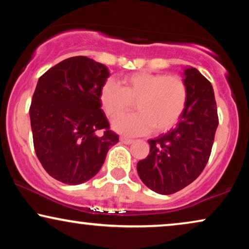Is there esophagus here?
<instances>
[{
	"label": "esophagus",
	"mask_w": 249,
	"mask_h": 249,
	"mask_svg": "<svg viewBox=\"0 0 249 249\" xmlns=\"http://www.w3.org/2000/svg\"><path fill=\"white\" fill-rule=\"evenodd\" d=\"M121 141H122L123 143H125V144H131V143H133V140L128 139V138H125V137H121Z\"/></svg>",
	"instance_id": "obj_1"
}]
</instances>
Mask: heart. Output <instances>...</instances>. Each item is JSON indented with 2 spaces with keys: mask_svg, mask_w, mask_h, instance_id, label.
Returning <instances> with one entry per match:
<instances>
[{
  "mask_svg": "<svg viewBox=\"0 0 249 249\" xmlns=\"http://www.w3.org/2000/svg\"><path fill=\"white\" fill-rule=\"evenodd\" d=\"M188 90L178 75L152 72H134L125 75L123 87L114 80L103 84L100 101L109 118H117L133 108L138 114L115 121L114 128L126 135L146 134L154 128L157 133L175 126L185 111Z\"/></svg>",
  "mask_w": 249,
  "mask_h": 249,
  "instance_id": "heart-1",
  "label": "heart"
}]
</instances>
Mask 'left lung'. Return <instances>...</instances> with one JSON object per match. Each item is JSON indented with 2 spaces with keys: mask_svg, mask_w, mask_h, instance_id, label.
<instances>
[{
  "mask_svg": "<svg viewBox=\"0 0 249 249\" xmlns=\"http://www.w3.org/2000/svg\"><path fill=\"white\" fill-rule=\"evenodd\" d=\"M188 99L177 126L148 141L150 150L138 162V175L148 188L169 195L193 182L208 162L218 126L212 84L195 68L184 70Z\"/></svg>",
  "mask_w": 249,
  "mask_h": 249,
  "instance_id": "8db88e82",
  "label": "left lung"
}]
</instances>
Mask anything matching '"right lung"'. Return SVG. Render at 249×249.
Returning a JSON list of instances; mask_svg holds the SVG:
<instances>
[{"instance_id": "1", "label": "right lung", "mask_w": 249, "mask_h": 249, "mask_svg": "<svg viewBox=\"0 0 249 249\" xmlns=\"http://www.w3.org/2000/svg\"><path fill=\"white\" fill-rule=\"evenodd\" d=\"M109 70L86 56L50 68L37 80L30 108L36 154L47 174L69 185L89 180L118 135L101 109Z\"/></svg>"}]
</instances>
